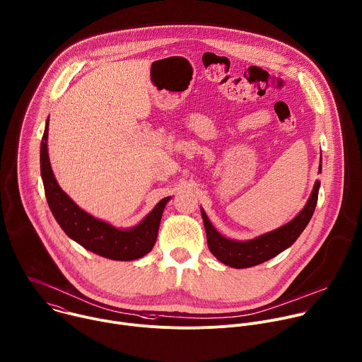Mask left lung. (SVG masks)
<instances>
[{"label": "left lung", "instance_id": "8db88e82", "mask_svg": "<svg viewBox=\"0 0 362 362\" xmlns=\"http://www.w3.org/2000/svg\"><path fill=\"white\" fill-rule=\"evenodd\" d=\"M318 173H321V159H320ZM318 190H320V182L317 180L314 183L313 192L304 209L293 220H290L288 223H286L284 226L276 230L260 234L252 240H245V242L227 238L223 234H220L214 228V226L210 223L204 210L200 207L204 228H206L207 246L210 252L218 262L233 269L253 267L276 257L277 255H280L281 252L293 246V243L300 237L303 230L310 223L317 206Z\"/></svg>", "mask_w": 362, "mask_h": 362}]
</instances>
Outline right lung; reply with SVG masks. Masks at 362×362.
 <instances>
[{
	"instance_id": "1",
	"label": "right lung",
	"mask_w": 362,
	"mask_h": 362,
	"mask_svg": "<svg viewBox=\"0 0 362 362\" xmlns=\"http://www.w3.org/2000/svg\"><path fill=\"white\" fill-rule=\"evenodd\" d=\"M48 127L49 117L41 142V177L48 206L61 228L86 250L110 260L131 262L146 256L156 243L163 209L172 197L162 199L139 224L131 228H117L93 217L59 187L48 156Z\"/></svg>"
}]
</instances>
